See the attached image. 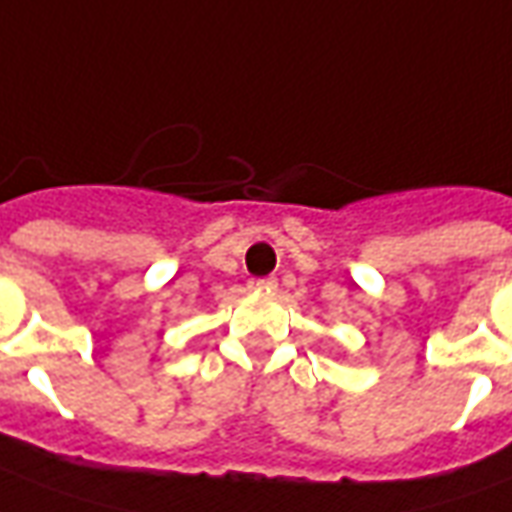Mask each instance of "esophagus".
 Instances as JSON below:
<instances>
[{
    "label": "esophagus",
    "instance_id": "1",
    "mask_svg": "<svg viewBox=\"0 0 512 512\" xmlns=\"http://www.w3.org/2000/svg\"><path fill=\"white\" fill-rule=\"evenodd\" d=\"M249 288H255V291H271V288H277V277H260V280L249 282Z\"/></svg>",
    "mask_w": 512,
    "mask_h": 512
}]
</instances>
